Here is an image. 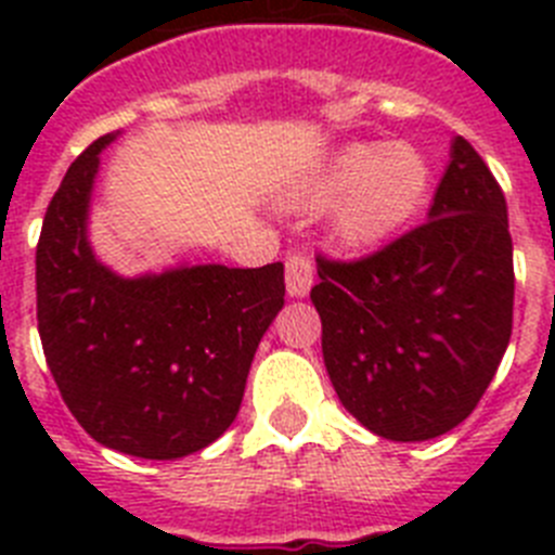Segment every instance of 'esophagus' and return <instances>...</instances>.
<instances>
[{"instance_id": "1", "label": "esophagus", "mask_w": 555, "mask_h": 555, "mask_svg": "<svg viewBox=\"0 0 555 555\" xmlns=\"http://www.w3.org/2000/svg\"><path fill=\"white\" fill-rule=\"evenodd\" d=\"M313 286V263L308 255L292 253L286 258V292L288 297H306Z\"/></svg>"}]
</instances>
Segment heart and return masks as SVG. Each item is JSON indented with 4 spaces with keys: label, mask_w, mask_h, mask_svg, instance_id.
I'll use <instances>...</instances> for the list:
<instances>
[{
    "label": "heart",
    "mask_w": 555,
    "mask_h": 555,
    "mask_svg": "<svg viewBox=\"0 0 555 555\" xmlns=\"http://www.w3.org/2000/svg\"><path fill=\"white\" fill-rule=\"evenodd\" d=\"M434 171L420 146L389 141L377 150L347 146L294 191L302 210L333 206V235L347 249H372L409 228L428 205Z\"/></svg>",
    "instance_id": "b5f03b06"
}]
</instances>
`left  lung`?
I'll return each mask as SVG.
<instances>
[{
    "label": "left lung",
    "mask_w": 555,
    "mask_h": 555,
    "mask_svg": "<svg viewBox=\"0 0 555 555\" xmlns=\"http://www.w3.org/2000/svg\"><path fill=\"white\" fill-rule=\"evenodd\" d=\"M311 302L338 400L372 434L425 442L464 423L512 338L506 197L455 135L428 222L361 261L317 258Z\"/></svg>",
    "instance_id": "obj_1"
}]
</instances>
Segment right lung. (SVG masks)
<instances>
[{
	"label": "right lung",
	"instance_id": "right-lung-1",
	"mask_svg": "<svg viewBox=\"0 0 555 555\" xmlns=\"http://www.w3.org/2000/svg\"><path fill=\"white\" fill-rule=\"evenodd\" d=\"M107 132L68 166L36 249L38 333L63 403L91 439L171 461L233 425L258 341L283 308V263L125 278L88 242Z\"/></svg>",
	"mask_w": 555,
	"mask_h": 555
}]
</instances>
